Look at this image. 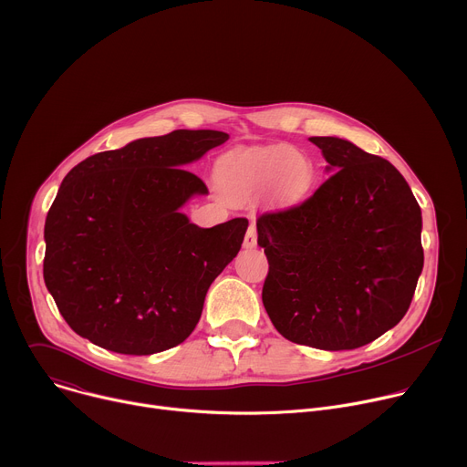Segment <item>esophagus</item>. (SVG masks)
I'll list each match as a JSON object with an SVG mask.
<instances>
[{
    "label": "esophagus",
    "mask_w": 467,
    "mask_h": 467,
    "mask_svg": "<svg viewBox=\"0 0 467 467\" xmlns=\"http://www.w3.org/2000/svg\"><path fill=\"white\" fill-rule=\"evenodd\" d=\"M244 247H247V249L256 247V223H251V225L247 227L245 238H244Z\"/></svg>",
    "instance_id": "34e87169"
}]
</instances>
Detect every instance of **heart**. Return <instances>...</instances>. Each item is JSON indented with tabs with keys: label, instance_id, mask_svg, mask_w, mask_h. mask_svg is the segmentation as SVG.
I'll use <instances>...</instances> for the list:
<instances>
[{
	"label": "heart",
	"instance_id": "heart-1",
	"mask_svg": "<svg viewBox=\"0 0 467 467\" xmlns=\"http://www.w3.org/2000/svg\"><path fill=\"white\" fill-rule=\"evenodd\" d=\"M316 165L289 144L236 148L216 161L214 178L231 196H249L271 187L282 202H296L312 191Z\"/></svg>",
	"mask_w": 467,
	"mask_h": 467
}]
</instances>
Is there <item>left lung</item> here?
I'll use <instances>...</instances> for the list:
<instances>
[{"instance_id":"obj_1","label":"left lung","mask_w":467,"mask_h":467,"mask_svg":"<svg viewBox=\"0 0 467 467\" xmlns=\"http://www.w3.org/2000/svg\"><path fill=\"white\" fill-rule=\"evenodd\" d=\"M309 140L334 174L300 205L258 216L262 302L287 341L354 350L407 314L423 269L421 211L387 160L339 137Z\"/></svg>"}]
</instances>
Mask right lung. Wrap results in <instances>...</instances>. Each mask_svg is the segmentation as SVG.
<instances>
[{"label":"right lung","instance_id":"1","mask_svg":"<svg viewBox=\"0 0 467 467\" xmlns=\"http://www.w3.org/2000/svg\"><path fill=\"white\" fill-rule=\"evenodd\" d=\"M227 139L174 130L69 171L46 220L44 280L73 332L126 356L158 354L192 334L249 225L234 218L202 229L180 211L209 192L185 167Z\"/></svg>","mask_w":467,"mask_h":467}]
</instances>
